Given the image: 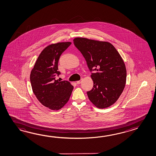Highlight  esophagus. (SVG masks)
<instances>
[{"label": "esophagus", "instance_id": "obj_1", "mask_svg": "<svg viewBox=\"0 0 156 156\" xmlns=\"http://www.w3.org/2000/svg\"><path fill=\"white\" fill-rule=\"evenodd\" d=\"M82 80H80L77 81V82H76V84H80V83H82Z\"/></svg>", "mask_w": 156, "mask_h": 156}]
</instances>
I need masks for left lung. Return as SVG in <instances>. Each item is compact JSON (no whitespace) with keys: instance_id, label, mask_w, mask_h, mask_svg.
Masks as SVG:
<instances>
[{"instance_id":"obj_1","label":"left lung","mask_w":156,"mask_h":156,"mask_svg":"<svg viewBox=\"0 0 156 156\" xmlns=\"http://www.w3.org/2000/svg\"><path fill=\"white\" fill-rule=\"evenodd\" d=\"M74 44L85 58L92 73V90L87 92L90 102L98 108L113 105L123 92L127 71L123 60L113 45L107 41L76 38Z\"/></svg>"}]
</instances>
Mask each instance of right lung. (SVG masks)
<instances>
[{"mask_svg": "<svg viewBox=\"0 0 156 156\" xmlns=\"http://www.w3.org/2000/svg\"><path fill=\"white\" fill-rule=\"evenodd\" d=\"M71 42H61L47 46L39 54L32 69L30 80L33 92L45 107L59 110L69 101L73 86L66 80H57L61 73L58 64Z\"/></svg>", "mask_w": 156, "mask_h": 156, "instance_id": "1", "label": "right lung"}]
</instances>
